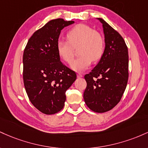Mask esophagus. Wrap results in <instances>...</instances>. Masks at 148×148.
Masks as SVG:
<instances>
[{
    "instance_id": "obj_1",
    "label": "esophagus",
    "mask_w": 148,
    "mask_h": 148,
    "mask_svg": "<svg viewBox=\"0 0 148 148\" xmlns=\"http://www.w3.org/2000/svg\"><path fill=\"white\" fill-rule=\"evenodd\" d=\"M77 77H79V78H80V77H83V75L81 73H77Z\"/></svg>"
}]
</instances>
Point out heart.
<instances>
[{
    "instance_id": "1",
    "label": "heart",
    "mask_w": 148,
    "mask_h": 148,
    "mask_svg": "<svg viewBox=\"0 0 148 148\" xmlns=\"http://www.w3.org/2000/svg\"><path fill=\"white\" fill-rule=\"evenodd\" d=\"M68 41L59 40L57 51L59 55L66 62H72L74 59V49L78 47L79 58L71 64L74 71H84L91 62L101 59L104 52V38L102 34L87 24H79L67 33Z\"/></svg>"
}]
</instances>
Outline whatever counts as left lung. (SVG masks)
<instances>
[{
	"mask_svg": "<svg viewBox=\"0 0 148 148\" xmlns=\"http://www.w3.org/2000/svg\"><path fill=\"white\" fill-rule=\"evenodd\" d=\"M105 49L94 69L84 75L87 87L84 100L96 112L110 110L120 101L129 77V54L123 38L101 18Z\"/></svg>",
	"mask_w": 148,
	"mask_h": 148,
	"instance_id": "left-lung-1",
	"label": "left lung"
}]
</instances>
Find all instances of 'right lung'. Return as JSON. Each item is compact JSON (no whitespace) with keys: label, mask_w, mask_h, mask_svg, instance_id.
Segmentation results:
<instances>
[{"label":"right lung","mask_w":148,"mask_h":148,"mask_svg":"<svg viewBox=\"0 0 148 148\" xmlns=\"http://www.w3.org/2000/svg\"><path fill=\"white\" fill-rule=\"evenodd\" d=\"M74 21H49L29 38L23 55V79L31 103L46 114L59 112L66 101V91L77 75L60 61L57 42L61 30Z\"/></svg>","instance_id":"1"}]
</instances>
